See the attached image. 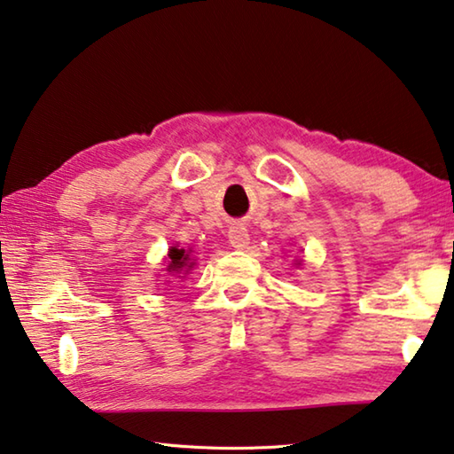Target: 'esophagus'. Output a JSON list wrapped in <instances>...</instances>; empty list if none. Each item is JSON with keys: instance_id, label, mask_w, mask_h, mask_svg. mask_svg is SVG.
<instances>
[{"instance_id": "obj_1", "label": "esophagus", "mask_w": 454, "mask_h": 454, "mask_svg": "<svg viewBox=\"0 0 454 454\" xmlns=\"http://www.w3.org/2000/svg\"><path fill=\"white\" fill-rule=\"evenodd\" d=\"M229 243H231V247L235 249H245L249 245V233L247 229L241 227V225H235L229 229Z\"/></svg>"}]
</instances>
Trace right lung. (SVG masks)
Instances as JSON below:
<instances>
[{"label":"right lung","instance_id":"right-lung-1","mask_svg":"<svg viewBox=\"0 0 454 454\" xmlns=\"http://www.w3.org/2000/svg\"><path fill=\"white\" fill-rule=\"evenodd\" d=\"M168 267L167 270L168 271H173V273H178L181 270H184V267H192V263H191V257H189V254L184 249H176V247H173L168 251Z\"/></svg>","mask_w":454,"mask_h":454}]
</instances>
